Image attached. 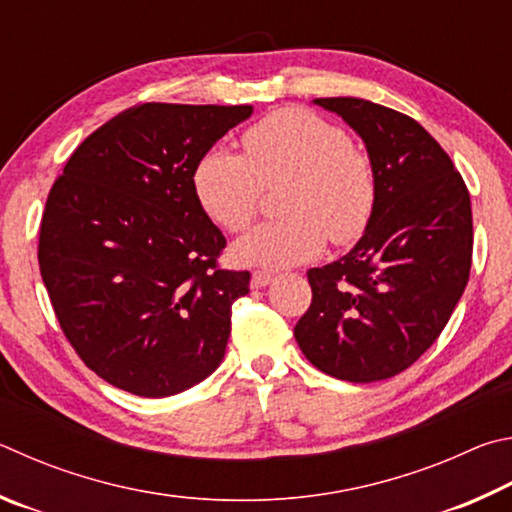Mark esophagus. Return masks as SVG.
<instances>
[{"instance_id":"obj_1","label":"esophagus","mask_w":512,"mask_h":512,"mask_svg":"<svg viewBox=\"0 0 512 512\" xmlns=\"http://www.w3.org/2000/svg\"><path fill=\"white\" fill-rule=\"evenodd\" d=\"M274 281V274L272 272H263V270H256L251 274V288H265V285H270Z\"/></svg>"}]
</instances>
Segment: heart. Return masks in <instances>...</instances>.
<instances>
[{
  "instance_id": "b5f03b06",
  "label": "heart",
  "mask_w": 512,
  "mask_h": 512,
  "mask_svg": "<svg viewBox=\"0 0 512 512\" xmlns=\"http://www.w3.org/2000/svg\"><path fill=\"white\" fill-rule=\"evenodd\" d=\"M281 188L283 218L258 224L233 245L242 265L283 270L308 263L326 247L364 236L378 204L369 152L344 128L301 107L267 114L242 134V155L211 148L193 168V191L209 218L242 231L256 218L263 188Z\"/></svg>"
}]
</instances>
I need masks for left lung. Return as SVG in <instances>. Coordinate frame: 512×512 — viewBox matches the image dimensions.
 <instances>
[{
  "label": "left lung",
  "mask_w": 512,
  "mask_h": 512,
  "mask_svg": "<svg viewBox=\"0 0 512 512\" xmlns=\"http://www.w3.org/2000/svg\"><path fill=\"white\" fill-rule=\"evenodd\" d=\"M315 103L364 139L378 204L344 258L308 272L312 303L294 337L333 378L387 380L436 342L468 285L470 193L441 143L411 116L351 96Z\"/></svg>",
  "instance_id": "1"
}]
</instances>
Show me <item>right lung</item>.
I'll list each match as a JSON object with an SVG mask.
<instances>
[{
	"mask_svg": "<svg viewBox=\"0 0 512 512\" xmlns=\"http://www.w3.org/2000/svg\"><path fill=\"white\" fill-rule=\"evenodd\" d=\"M251 105L141 103L103 123L53 182L38 263L80 360L112 387L175 396L211 375L249 272L193 191V168Z\"/></svg>",
	"mask_w": 512,
	"mask_h": 512,
	"instance_id": "right-lung-1",
	"label": "right lung"
}]
</instances>
